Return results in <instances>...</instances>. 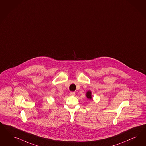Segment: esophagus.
<instances>
[{"label": "esophagus", "mask_w": 146, "mask_h": 146, "mask_svg": "<svg viewBox=\"0 0 146 146\" xmlns=\"http://www.w3.org/2000/svg\"><path fill=\"white\" fill-rule=\"evenodd\" d=\"M70 95L74 96V95H75V93L74 92H71L70 93Z\"/></svg>", "instance_id": "34e87169"}]
</instances>
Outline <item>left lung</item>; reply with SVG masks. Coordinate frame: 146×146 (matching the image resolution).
Masks as SVG:
<instances>
[{
  "label": "left lung",
  "mask_w": 146,
  "mask_h": 146,
  "mask_svg": "<svg viewBox=\"0 0 146 146\" xmlns=\"http://www.w3.org/2000/svg\"><path fill=\"white\" fill-rule=\"evenodd\" d=\"M91 94L92 93H91L90 91H88L87 93H86V96L89 100L92 99V95H91Z\"/></svg>",
  "instance_id": "obj_1"
}]
</instances>
